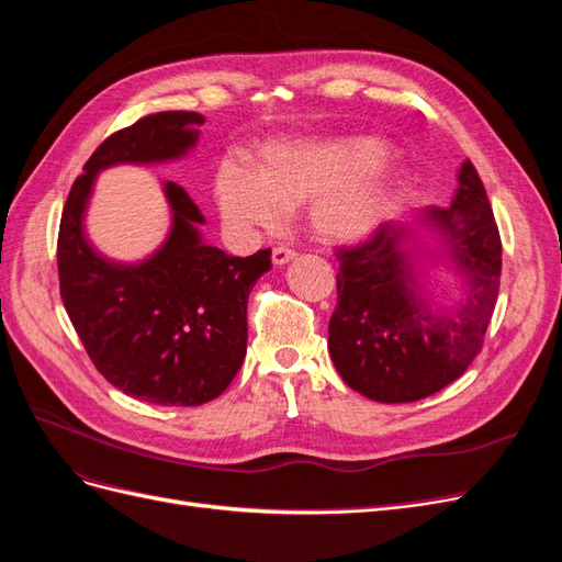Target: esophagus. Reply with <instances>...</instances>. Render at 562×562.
Masks as SVG:
<instances>
[{
	"mask_svg": "<svg viewBox=\"0 0 562 562\" xmlns=\"http://www.w3.org/2000/svg\"><path fill=\"white\" fill-rule=\"evenodd\" d=\"M295 258H297V252L293 248H288V246H277L274 250H271V262H274L277 267L288 265V262L295 260Z\"/></svg>",
	"mask_w": 562,
	"mask_h": 562,
	"instance_id": "1",
	"label": "esophagus"
}]
</instances>
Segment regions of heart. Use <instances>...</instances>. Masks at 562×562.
Here are the masks:
<instances>
[{
    "label": "heart",
    "mask_w": 562,
    "mask_h": 562,
    "mask_svg": "<svg viewBox=\"0 0 562 562\" xmlns=\"http://www.w3.org/2000/svg\"><path fill=\"white\" fill-rule=\"evenodd\" d=\"M378 135L293 138L265 145L248 166L223 159L213 178L217 211L234 229L274 227L283 209L310 201V225L323 241H353L378 229L396 206L401 178L382 164Z\"/></svg>",
    "instance_id": "b5f03b06"
}]
</instances>
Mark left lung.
Wrapping results in <instances>:
<instances>
[{
  "instance_id": "obj_1",
  "label": "left lung",
  "mask_w": 562,
  "mask_h": 562,
  "mask_svg": "<svg viewBox=\"0 0 562 562\" xmlns=\"http://www.w3.org/2000/svg\"><path fill=\"white\" fill-rule=\"evenodd\" d=\"M448 209H427L422 225L443 234V252L464 277L454 310H429L405 223L380 225L359 246L339 248L337 307L328 349L342 380L380 403H413L454 382L483 347L502 277V239L485 187L467 159Z\"/></svg>"
}]
</instances>
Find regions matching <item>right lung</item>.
Instances as JSON below:
<instances>
[{
    "mask_svg": "<svg viewBox=\"0 0 562 562\" xmlns=\"http://www.w3.org/2000/svg\"><path fill=\"white\" fill-rule=\"evenodd\" d=\"M201 124L196 112H157L112 133L83 164L60 217V297L83 349L110 384L155 405H201L229 386L246 356L248 295L271 269V250L234 258L203 244V215L176 182L164 184L171 234L143 262L98 255L83 213L103 168L180 159Z\"/></svg>",
    "mask_w": 562,
    "mask_h": 562,
    "instance_id": "add662e5",
    "label": "right lung"
}]
</instances>
